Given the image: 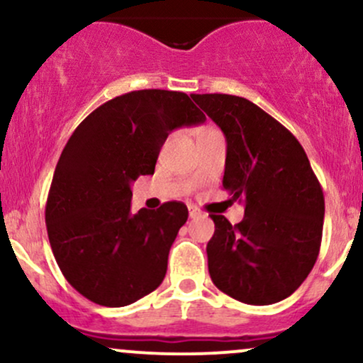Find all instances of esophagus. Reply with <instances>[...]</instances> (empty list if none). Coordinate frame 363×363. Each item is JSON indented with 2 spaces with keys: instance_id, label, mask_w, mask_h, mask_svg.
<instances>
[{
  "instance_id": "obj_1",
  "label": "esophagus",
  "mask_w": 363,
  "mask_h": 363,
  "mask_svg": "<svg viewBox=\"0 0 363 363\" xmlns=\"http://www.w3.org/2000/svg\"><path fill=\"white\" fill-rule=\"evenodd\" d=\"M199 215H201V213H199L198 208L189 206V218H196V216H199Z\"/></svg>"
}]
</instances>
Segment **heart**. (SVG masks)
I'll return each mask as SVG.
<instances>
[{"instance_id":"obj_1","label":"heart","mask_w":363,"mask_h":363,"mask_svg":"<svg viewBox=\"0 0 363 363\" xmlns=\"http://www.w3.org/2000/svg\"><path fill=\"white\" fill-rule=\"evenodd\" d=\"M210 129H213V128H203L201 131H210Z\"/></svg>"}]
</instances>
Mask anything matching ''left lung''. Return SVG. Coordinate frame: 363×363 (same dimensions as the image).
<instances>
[{
    "label": "left lung",
    "mask_w": 363,
    "mask_h": 363,
    "mask_svg": "<svg viewBox=\"0 0 363 363\" xmlns=\"http://www.w3.org/2000/svg\"><path fill=\"white\" fill-rule=\"evenodd\" d=\"M227 140L223 189L242 201V222L210 215L208 272L223 294L269 306L294 294L318 259L324 194L297 138L244 97L193 94Z\"/></svg>",
    "instance_id": "obj_1"
}]
</instances>
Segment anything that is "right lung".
I'll use <instances>...</instances> for the list:
<instances>
[{"label": "right lung", "mask_w": 363, "mask_h": 363, "mask_svg": "<svg viewBox=\"0 0 363 363\" xmlns=\"http://www.w3.org/2000/svg\"><path fill=\"white\" fill-rule=\"evenodd\" d=\"M206 121L182 91L136 90L102 104L62 150L45 205L54 257L74 290L124 307L160 285L184 203L131 213V182L155 172L174 129Z\"/></svg>", "instance_id": "obj_1"}]
</instances>
